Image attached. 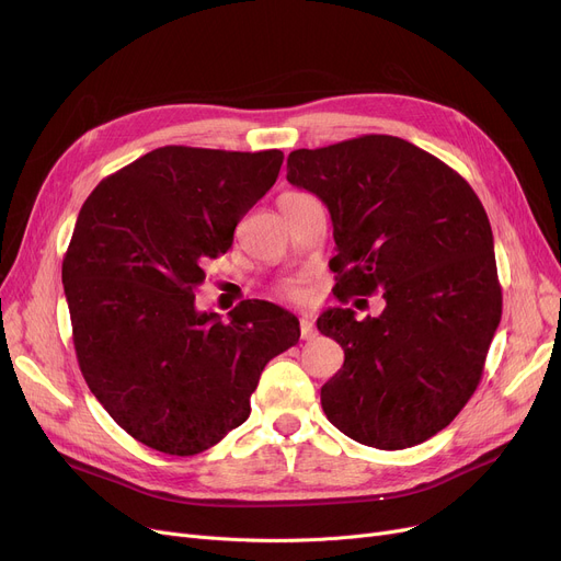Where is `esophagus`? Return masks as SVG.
I'll return each mask as SVG.
<instances>
[{
    "instance_id": "1",
    "label": "esophagus",
    "mask_w": 561,
    "mask_h": 561,
    "mask_svg": "<svg viewBox=\"0 0 561 561\" xmlns=\"http://www.w3.org/2000/svg\"><path fill=\"white\" fill-rule=\"evenodd\" d=\"M300 339H302V341H311V339H316L313 320H311V316H307V313L300 318Z\"/></svg>"
}]
</instances>
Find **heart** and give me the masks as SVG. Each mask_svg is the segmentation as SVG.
<instances>
[{"instance_id": "1", "label": "heart", "mask_w": 561, "mask_h": 561, "mask_svg": "<svg viewBox=\"0 0 561 561\" xmlns=\"http://www.w3.org/2000/svg\"><path fill=\"white\" fill-rule=\"evenodd\" d=\"M279 296L290 300V302H305L309 298V288H307V279L305 277H296L288 279L279 286Z\"/></svg>"}]
</instances>
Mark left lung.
Returning <instances> with one entry per match:
<instances>
[{
	"instance_id": "8db88e82",
	"label": "left lung",
	"mask_w": 561,
	"mask_h": 561,
	"mask_svg": "<svg viewBox=\"0 0 561 561\" xmlns=\"http://www.w3.org/2000/svg\"><path fill=\"white\" fill-rule=\"evenodd\" d=\"M286 180L328 204L334 296L387 300L377 318L341 307L318 318L345 355L320 389L322 411L370 448L423 444L476 393L503 316L480 197L457 170L385 134L290 152Z\"/></svg>"
}]
</instances>
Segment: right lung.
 <instances>
[{
  "label": "right lung",
  "mask_w": 561,
  "mask_h": 561,
  "mask_svg": "<svg viewBox=\"0 0 561 561\" xmlns=\"http://www.w3.org/2000/svg\"><path fill=\"white\" fill-rule=\"evenodd\" d=\"M279 150L165 145L83 202L64 256L72 341L88 389L147 448L191 457L250 416L261 370L300 339L263 300L195 309L204 263L275 184Z\"/></svg>",
  "instance_id": "obj_1"
}]
</instances>
